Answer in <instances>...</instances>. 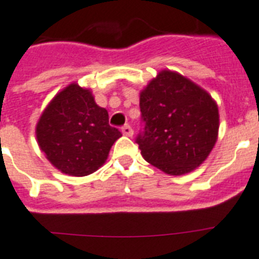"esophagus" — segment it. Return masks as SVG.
<instances>
[{
	"mask_svg": "<svg viewBox=\"0 0 259 259\" xmlns=\"http://www.w3.org/2000/svg\"><path fill=\"white\" fill-rule=\"evenodd\" d=\"M121 130H122L123 136H127V137H132L133 136V127L129 125V123H126V125H123L122 127H121Z\"/></svg>",
	"mask_w": 259,
	"mask_h": 259,
	"instance_id": "obj_1",
	"label": "esophagus"
}]
</instances>
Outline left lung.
<instances>
[{"label": "left lung", "mask_w": 259, "mask_h": 259, "mask_svg": "<svg viewBox=\"0 0 259 259\" xmlns=\"http://www.w3.org/2000/svg\"><path fill=\"white\" fill-rule=\"evenodd\" d=\"M140 108L143 127L136 142L146 162L183 175L207 159L217 140L219 109L204 89L162 71L141 92Z\"/></svg>", "instance_id": "left-lung-1"}]
</instances>
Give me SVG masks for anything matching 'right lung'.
<instances>
[{"label": "right lung", "instance_id": "add662e5", "mask_svg": "<svg viewBox=\"0 0 259 259\" xmlns=\"http://www.w3.org/2000/svg\"><path fill=\"white\" fill-rule=\"evenodd\" d=\"M122 136L88 89L71 84L58 93L36 125L39 147L62 172L85 177L104 164Z\"/></svg>", "mask_w": 259, "mask_h": 259}]
</instances>
